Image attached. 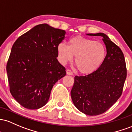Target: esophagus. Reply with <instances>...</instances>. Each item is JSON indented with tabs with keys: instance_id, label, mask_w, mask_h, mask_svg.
<instances>
[{
	"instance_id": "34e87169",
	"label": "esophagus",
	"mask_w": 132,
	"mask_h": 132,
	"mask_svg": "<svg viewBox=\"0 0 132 132\" xmlns=\"http://www.w3.org/2000/svg\"><path fill=\"white\" fill-rule=\"evenodd\" d=\"M66 73L67 75H73V72L71 71L70 69H67L66 70Z\"/></svg>"
}]
</instances>
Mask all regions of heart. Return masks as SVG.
<instances>
[{
    "instance_id": "1",
    "label": "heart",
    "mask_w": 132,
    "mask_h": 132,
    "mask_svg": "<svg viewBox=\"0 0 132 132\" xmlns=\"http://www.w3.org/2000/svg\"><path fill=\"white\" fill-rule=\"evenodd\" d=\"M106 54L105 47L101 43L80 36L70 38L69 45L60 43L57 46L59 61L65 63L75 56L74 63L77 70L83 74L97 70L105 60Z\"/></svg>"
}]
</instances>
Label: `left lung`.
Instances as JSON below:
<instances>
[{
  "instance_id": "obj_1",
  "label": "left lung",
  "mask_w": 132,
  "mask_h": 132,
  "mask_svg": "<svg viewBox=\"0 0 132 132\" xmlns=\"http://www.w3.org/2000/svg\"><path fill=\"white\" fill-rule=\"evenodd\" d=\"M101 36L106 55L101 66L85 76H75L71 90L73 104L88 115H98L109 110L122 94L127 67L122 50L103 33L88 34Z\"/></svg>"
}]
</instances>
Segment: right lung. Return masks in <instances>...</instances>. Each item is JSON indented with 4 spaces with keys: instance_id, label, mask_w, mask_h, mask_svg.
Segmentation results:
<instances>
[{
    "instance_id": "add662e5",
    "label": "right lung",
    "mask_w": 132,
    "mask_h": 132,
    "mask_svg": "<svg viewBox=\"0 0 132 132\" xmlns=\"http://www.w3.org/2000/svg\"><path fill=\"white\" fill-rule=\"evenodd\" d=\"M65 34L47 23L39 24L12 45L7 63L10 92L24 108L35 110L45 105L53 86L66 75L57 59V46Z\"/></svg>"
}]
</instances>
